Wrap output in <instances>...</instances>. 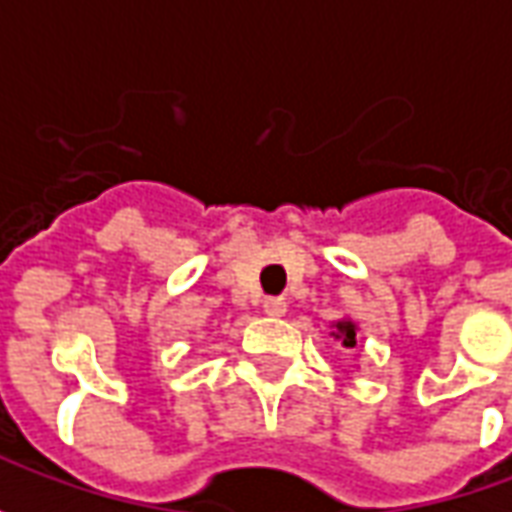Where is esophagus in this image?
I'll return each instance as SVG.
<instances>
[{
    "label": "esophagus",
    "instance_id": "1",
    "mask_svg": "<svg viewBox=\"0 0 512 512\" xmlns=\"http://www.w3.org/2000/svg\"><path fill=\"white\" fill-rule=\"evenodd\" d=\"M263 312L271 318H282L288 312V301L285 299H266L263 301Z\"/></svg>",
    "mask_w": 512,
    "mask_h": 512
}]
</instances>
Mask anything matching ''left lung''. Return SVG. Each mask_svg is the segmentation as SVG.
<instances>
[{
    "label": "left lung",
    "mask_w": 512,
    "mask_h": 512,
    "mask_svg": "<svg viewBox=\"0 0 512 512\" xmlns=\"http://www.w3.org/2000/svg\"><path fill=\"white\" fill-rule=\"evenodd\" d=\"M332 337L340 340L343 348H356V343H359V326L351 318H340V321L332 323Z\"/></svg>",
    "instance_id": "1"
}]
</instances>
